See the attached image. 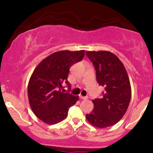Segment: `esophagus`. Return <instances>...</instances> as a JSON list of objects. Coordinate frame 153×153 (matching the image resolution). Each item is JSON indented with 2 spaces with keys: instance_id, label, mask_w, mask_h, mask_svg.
I'll return each instance as SVG.
<instances>
[{
  "instance_id": "esophagus-1",
  "label": "esophagus",
  "mask_w": 153,
  "mask_h": 153,
  "mask_svg": "<svg viewBox=\"0 0 153 153\" xmlns=\"http://www.w3.org/2000/svg\"><path fill=\"white\" fill-rule=\"evenodd\" d=\"M79 98H81V99H83V100H86L88 98L87 97H84V96H83V95H79Z\"/></svg>"
}]
</instances>
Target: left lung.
I'll return each instance as SVG.
<instances>
[{"instance_id":"8db88e82","label":"left lung","mask_w":153,"mask_h":153,"mask_svg":"<svg viewBox=\"0 0 153 153\" xmlns=\"http://www.w3.org/2000/svg\"><path fill=\"white\" fill-rule=\"evenodd\" d=\"M86 54L95 67L98 84L105 88L102 98L92 101L94 109L86 118L98 128L113 126L126 113L131 99L127 72L119 58L112 52L88 51Z\"/></svg>"}]
</instances>
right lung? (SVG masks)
Returning a JSON list of instances; mask_svg holds the SVG:
<instances>
[{
    "label": "right lung",
    "instance_id": "add662e5",
    "mask_svg": "<svg viewBox=\"0 0 153 153\" xmlns=\"http://www.w3.org/2000/svg\"><path fill=\"white\" fill-rule=\"evenodd\" d=\"M84 50L59 51L44 58L34 70L28 84L29 105L35 115L47 124H55L67 117L69 107L78 96L64 92L69 68L84 58Z\"/></svg>",
    "mask_w": 153,
    "mask_h": 153
}]
</instances>
